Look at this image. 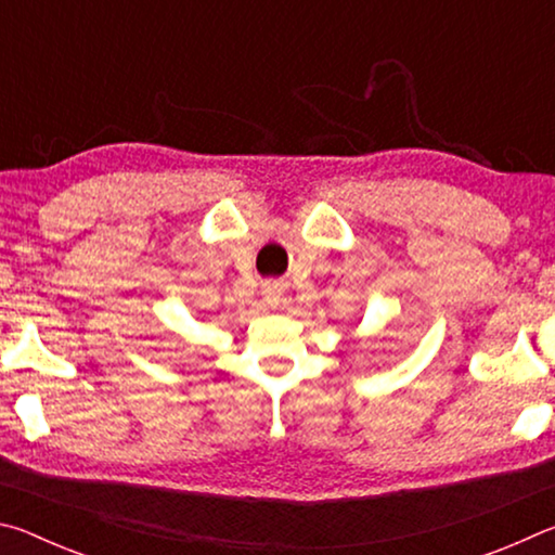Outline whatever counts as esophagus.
Returning a JSON list of instances; mask_svg holds the SVG:
<instances>
[{
    "mask_svg": "<svg viewBox=\"0 0 555 555\" xmlns=\"http://www.w3.org/2000/svg\"><path fill=\"white\" fill-rule=\"evenodd\" d=\"M264 300L269 306H279V300H281V291L276 288V286H267L264 288Z\"/></svg>",
    "mask_w": 555,
    "mask_h": 555,
    "instance_id": "esophagus-1",
    "label": "esophagus"
}]
</instances>
